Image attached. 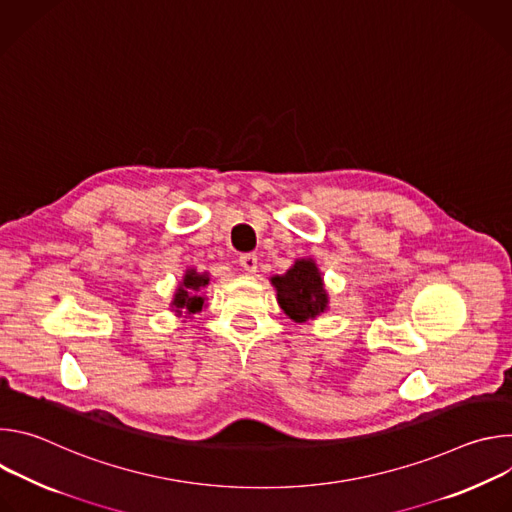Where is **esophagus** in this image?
<instances>
[{"mask_svg": "<svg viewBox=\"0 0 512 512\" xmlns=\"http://www.w3.org/2000/svg\"><path fill=\"white\" fill-rule=\"evenodd\" d=\"M239 265H241L243 271H247V273L257 271V255H253V253L241 255V257H239Z\"/></svg>", "mask_w": 512, "mask_h": 512, "instance_id": "obj_1", "label": "esophagus"}]
</instances>
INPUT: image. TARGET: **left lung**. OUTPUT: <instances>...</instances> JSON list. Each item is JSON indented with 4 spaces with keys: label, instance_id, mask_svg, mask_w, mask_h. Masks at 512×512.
Wrapping results in <instances>:
<instances>
[{
    "label": "left lung",
    "instance_id": "left-lung-1",
    "mask_svg": "<svg viewBox=\"0 0 512 512\" xmlns=\"http://www.w3.org/2000/svg\"><path fill=\"white\" fill-rule=\"evenodd\" d=\"M277 289V304L294 322L318 318L328 308L322 273L312 259H298L283 275L271 277Z\"/></svg>",
    "mask_w": 512,
    "mask_h": 512
}]
</instances>
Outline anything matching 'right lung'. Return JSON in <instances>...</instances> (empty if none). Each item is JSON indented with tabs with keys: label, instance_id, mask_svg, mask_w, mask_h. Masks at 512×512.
<instances>
[{
	"label": "right lung",
	"instance_id": "1",
	"mask_svg": "<svg viewBox=\"0 0 512 512\" xmlns=\"http://www.w3.org/2000/svg\"><path fill=\"white\" fill-rule=\"evenodd\" d=\"M210 281L208 273H198L196 269H186L182 283L178 285L174 300H172V310L176 314H198L202 312L204 298L200 296V289L206 287Z\"/></svg>",
	"mask_w": 512,
	"mask_h": 512
}]
</instances>
